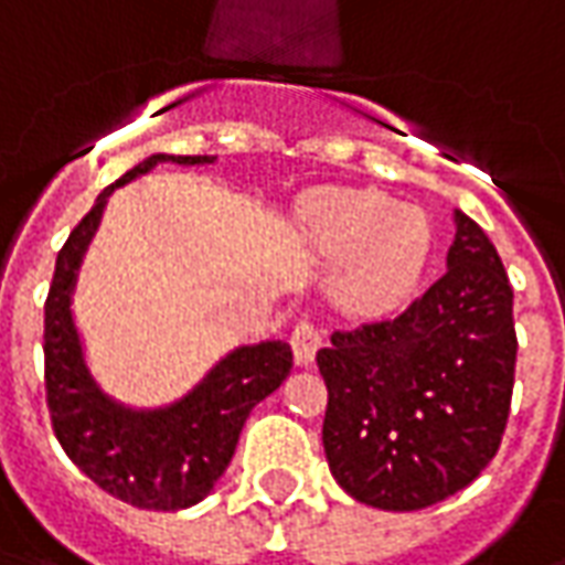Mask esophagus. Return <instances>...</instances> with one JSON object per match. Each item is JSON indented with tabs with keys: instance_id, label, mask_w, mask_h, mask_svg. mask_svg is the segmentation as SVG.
I'll return each instance as SVG.
<instances>
[{
	"instance_id": "34e87169",
	"label": "esophagus",
	"mask_w": 565,
	"mask_h": 565,
	"mask_svg": "<svg viewBox=\"0 0 565 565\" xmlns=\"http://www.w3.org/2000/svg\"><path fill=\"white\" fill-rule=\"evenodd\" d=\"M290 344H294V356L299 366H311L315 363V354L323 344V332L315 320H299L290 332Z\"/></svg>"
}]
</instances>
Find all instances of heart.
Wrapping results in <instances>:
<instances>
[{"label":"heart","mask_w":565,"mask_h":565,"mask_svg":"<svg viewBox=\"0 0 565 565\" xmlns=\"http://www.w3.org/2000/svg\"><path fill=\"white\" fill-rule=\"evenodd\" d=\"M302 230L320 257L342 259L335 299L360 318L405 306L433 250L424 211L356 186L315 190L302 202Z\"/></svg>","instance_id":"1"}]
</instances>
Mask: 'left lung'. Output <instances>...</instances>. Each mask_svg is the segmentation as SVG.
<instances>
[{
	"label": "left lung",
	"instance_id": "8db88e82",
	"mask_svg": "<svg viewBox=\"0 0 565 565\" xmlns=\"http://www.w3.org/2000/svg\"><path fill=\"white\" fill-rule=\"evenodd\" d=\"M448 271L393 320L332 332L323 450L360 502L417 511L497 457L514 387V294L487 233L454 214Z\"/></svg>",
	"mask_w": 565,
	"mask_h": 565
}]
</instances>
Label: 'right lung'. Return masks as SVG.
Listing matches in <instances>:
<instances>
[{
  "instance_id": "obj_1",
  "label": "right lung",
  "mask_w": 565,
  "mask_h": 565,
  "mask_svg": "<svg viewBox=\"0 0 565 565\" xmlns=\"http://www.w3.org/2000/svg\"><path fill=\"white\" fill-rule=\"evenodd\" d=\"M169 160L202 166L214 157L153 153L105 186L56 254L54 281L44 302V391L60 445L105 493L153 511L190 509L209 497L233 460L250 408L278 391L294 369V351L287 342L245 344L223 356L184 399L153 412L115 403L93 381L68 308L81 257L111 190Z\"/></svg>"
}]
</instances>
